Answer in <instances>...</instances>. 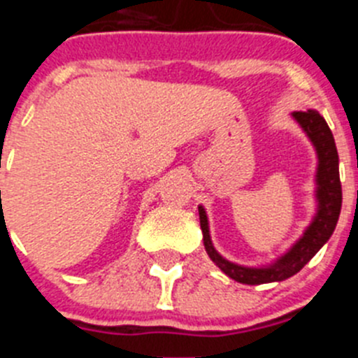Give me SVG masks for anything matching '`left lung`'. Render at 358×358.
Returning <instances> with one entry per match:
<instances>
[{
	"label": "left lung",
	"mask_w": 358,
	"mask_h": 358,
	"mask_svg": "<svg viewBox=\"0 0 358 358\" xmlns=\"http://www.w3.org/2000/svg\"><path fill=\"white\" fill-rule=\"evenodd\" d=\"M292 118L308 136V140L312 141L315 154H317V170H315L317 210H315L310 226L306 227L305 233L296 240V243L289 251L283 252L273 264L260 265V267H245V265L233 264V262L226 260L222 255H218L217 249L213 248L206 210L199 206L202 240H204L208 256L226 276L238 281V283L262 285V283L283 281L294 276L330 240L331 233L337 226V220H339L341 206H343V188H341L339 179V154H337V147H335L334 134H331L324 118L315 109L294 110Z\"/></svg>",
	"instance_id": "left-lung-1"
}]
</instances>
